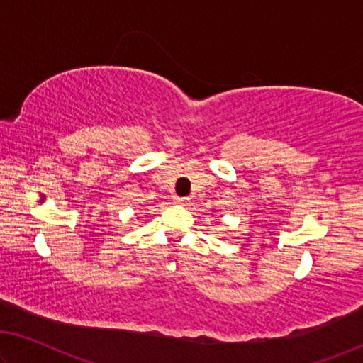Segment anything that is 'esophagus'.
Listing matches in <instances>:
<instances>
[{"instance_id": "esophagus-1", "label": "esophagus", "mask_w": 363, "mask_h": 363, "mask_svg": "<svg viewBox=\"0 0 363 363\" xmlns=\"http://www.w3.org/2000/svg\"><path fill=\"white\" fill-rule=\"evenodd\" d=\"M176 202L181 205H186L189 202V197H176Z\"/></svg>"}]
</instances>
